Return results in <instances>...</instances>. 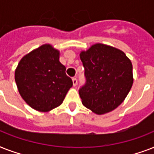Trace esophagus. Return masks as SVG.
Instances as JSON below:
<instances>
[{"instance_id": "1", "label": "esophagus", "mask_w": 154, "mask_h": 154, "mask_svg": "<svg viewBox=\"0 0 154 154\" xmlns=\"http://www.w3.org/2000/svg\"><path fill=\"white\" fill-rule=\"evenodd\" d=\"M72 85H73V86H76V85H77V78H76V77H73V78L72 79Z\"/></svg>"}]
</instances>
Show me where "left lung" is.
<instances>
[{
    "label": "left lung",
    "instance_id": "obj_1",
    "mask_svg": "<svg viewBox=\"0 0 154 154\" xmlns=\"http://www.w3.org/2000/svg\"><path fill=\"white\" fill-rule=\"evenodd\" d=\"M86 83L79 90L82 104L96 114L109 112L122 104L133 83V65L125 53L97 43L80 53Z\"/></svg>",
    "mask_w": 154,
    "mask_h": 154
}]
</instances>
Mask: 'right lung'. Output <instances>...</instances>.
Returning a JSON list of instances; mask_svg holds the SVG:
<instances>
[{
    "instance_id": "obj_1",
    "label": "right lung",
    "mask_w": 154,
    "mask_h": 154,
    "mask_svg": "<svg viewBox=\"0 0 154 154\" xmlns=\"http://www.w3.org/2000/svg\"><path fill=\"white\" fill-rule=\"evenodd\" d=\"M59 58V50L45 44L24 56L16 68L19 94L33 109L49 112L58 107L72 86Z\"/></svg>"
}]
</instances>
